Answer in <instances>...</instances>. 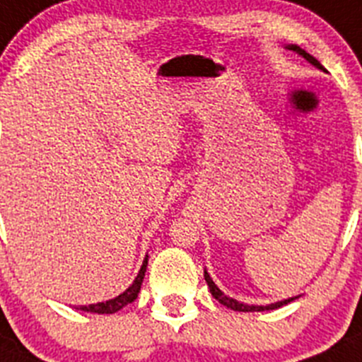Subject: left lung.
I'll use <instances>...</instances> for the list:
<instances>
[{"label":"left lung","instance_id":"left-lung-1","mask_svg":"<svg viewBox=\"0 0 362 362\" xmlns=\"http://www.w3.org/2000/svg\"><path fill=\"white\" fill-rule=\"evenodd\" d=\"M285 48H288V50H292V52H296V54H298V55H301L303 59H307L308 63L312 64V66H315V68H319V70L327 71V70H325V68H323V64L319 63V61L315 59V57H312L310 54H307V52L303 50L301 47H298V45H286ZM204 278H205V281H207V286H209V291H211V294H213V298L218 299V301H220L221 305H223V307L230 308V310H236V312L276 310V308L283 307V305H286V303H291V301H294V299L299 298V296H296V298H288V299H283V301L270 303V305H265V307H263V305H243V303L236 301V299H233V298H229V296L223 294V292H221L220 288H218V286H216V283L213 281V278H211L209 272H207V270H204Z\"/></svg>","mask_w":362,"mask_h":362}]
</instances>
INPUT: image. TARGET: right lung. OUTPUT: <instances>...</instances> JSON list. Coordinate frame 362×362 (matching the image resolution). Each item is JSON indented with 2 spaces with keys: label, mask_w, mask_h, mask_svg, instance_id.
<instances>
[{
  "label": "right lung",
  "mask_w": 362,
  "mask_h": 362,
  "mask_svg": "<svg viewBox=\"0 0 362 362\" xmlns=\"http://www.w3.org/2000/svg\"><path fill=\"white\" fill-rule=\"evenodd\" d=\"M148 254H146L144 262H142V267L141 270H139V274H136V278L133 279L132 285L126 288L122 294H119L117 298L113 299H108V301H103V303H95V305H81L77 310H83V312H92V314H115V312H119L120 308L126 307V305H129V303H133L136 299V296H139V292H141V286H142V281H144V276H146V267H148Z\"/></svg>",
  "instance_id": "right-lung-1"
}]
</instances>
